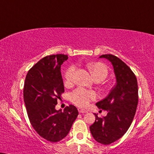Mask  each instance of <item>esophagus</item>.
Returning a JSON list of instances; mask_svg holds the SVG:
<instances>
[{
	"instance_id": "esophagus-1",
	"label": "esophagus",
	"mask_w": 154,
	"mask_h": 154,
	"mask_svg": "<svg viewBox=\"0 0 154 154\" xmlns=\"http://www.w3.org/2000/svg\"><path fill=\"white\" fill-rule=\"evenodd\" d=\"M78 111H79V113H82V114H85V113L88 112V111L83 109H81V108H78Z\"/></svg>"
}]
</instances>
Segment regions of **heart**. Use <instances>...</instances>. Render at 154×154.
I'll list each match as a JSON object with an SVG mask.
<instances>
[{"mask_svg":"<svg viewBox=\"0 0 154 154\" xmlns=\"http://www.w3.org/2000/svg\"><path fill=\"white\" fill-rule=\"evenodd\" d=\"M87 68L94 79L102 80L108 75L106 66L101 63H91L87 65ZM75 66H71L67 69L65 74V83L70 84L72 82L75 74ZM96 95L93 91H87L82 88L75 89L70 95V100L74 104L80 107H85L89 104L91 100H94Z\"/></svg>","mask_w":154,"mask_h":154,"instance_id":"heart-1","label":"heart"}]
</instances>
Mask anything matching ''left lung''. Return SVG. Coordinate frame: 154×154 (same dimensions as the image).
Here are the masks:
<instances>
[{
    "instance_id": "left-lung-1",
    "label": "left lung",
    "mask_w": 154,
    "mask_h": 154,
    "mask_svg": "<svg viewBox=\"0 0 154 154\" xmlns=\"http://www.w3.org/2000/svg\"><path fill=\"white\" fill-rule=\"evenodd\" d=\"M112 63L116 77V85L104 100L97 102L99 109L106 110L102 118L94 114L96 119L89 126L95 141L108 145L117 141L129 129L138 104L137 79L131 69L122 60L113 54H102Z\"/></svg>"
}]
</instances>
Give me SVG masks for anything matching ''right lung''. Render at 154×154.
Listing matches in <instances>:
<instances>
[{
    "label": "right lung",
    "mask_w": 154,
    "mask_h": 154,
    "mask_svg": "<svg viewBox=\"0 0 154 154\" xmlns=\"http://www.w3.org/2000/svg\"><path fill=\"white\" fill-rule=\"evenodd\" d=\"M67 59L63 54L45 57L25 77L23 97L30 124L40 137L50 142L63 139L79 114L72 104L63 111L55 109L65 91L61 65Z\"/></svg>",
    "instance_id": "add662e5"
}]
</instances>
